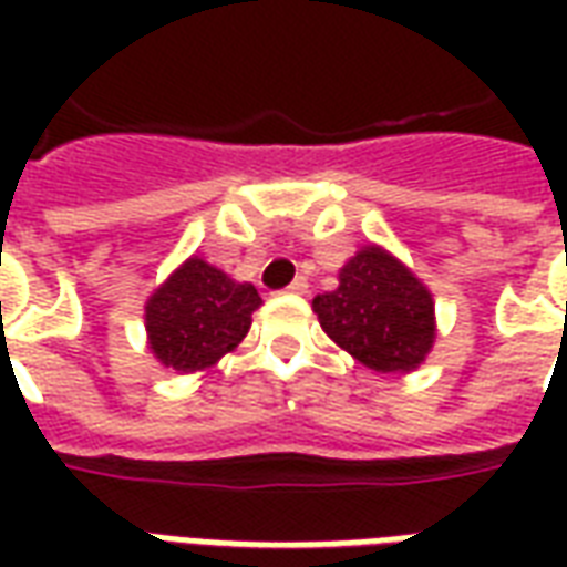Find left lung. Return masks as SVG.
<instances>
[{"label":"left lung","instance_id":"obj_1","mask_svg":"<svg viewBox=\"0 0 567 567\" xmlns=\"http://www.w3.org/2000/svg\"><path fill=\"white\" fill-rule=\"evenodd\" d=\"M260 307L258 288L215 260L187 258L145 303L148 349L166 368L197 373L234 352Z\"/></svg>","mask_w":567,"mask_h":567}]
</instances>
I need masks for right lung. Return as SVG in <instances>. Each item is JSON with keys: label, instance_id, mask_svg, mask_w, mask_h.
Returning a JSON list of instances; mask_svg holds the SVG:
<instances>
[{"label": "right lung", "instance_id": "obj_1", "mask_svg": "<svg viewBox=\"0 0 567 567\" xmlns=\"http://www.w3.org/2000/svg\"><path fill=\"white\" fill-rule=\"evenodd\" d=\"M312 309L333 343L380 373L416 370L434 346V300L380 246L358 248L340 285L316 297Z\"/></svg>", "mask_w": 567, "mask_h": 567}]
</instances>
